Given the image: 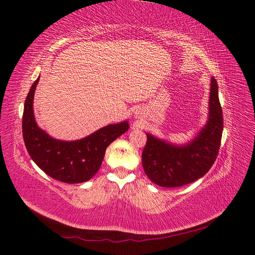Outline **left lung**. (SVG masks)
Masks as SVG:
<instances>
[{"instance_id":"left-lung-1","label":"left lung","mask_w":255,"mask_h":255,"mask_svg":"<svg viewBox=\"0 0 255 255\" xmlns=\"http://www.w3.org/2000/svg\"><path fill=\"white\" fill-rule=\"evenodd\" d=\"M210 117L205 128L190 143L176 146L146 134L142 167L149 179L161 187H179L202 177L217 158L223 129L218 85L211 82Z\"/></svg>"}]
</instances>
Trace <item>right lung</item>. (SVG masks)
Returning a JSON list of instances; mask_svg holds the SVG:
<instances>
[{
	"label": "right lung",
	"mask_w": 255,
	"mask_h": 255,
	"mask_svg": "<svg viewBox=\"0 0 255 255\" xmlns=\"http://www.w3.org/2000/svg\"><path fill=\"white\" fill-rule=\"evenodd\" d=\"M39 78L30 87L23 111L22 133L26 150L36 165L54 180L68 184L86 182L101 167L107 146L128 129V123L110 125L76 141L53 139L38 128L34 118L33 99Z\"/></svg>",
	"instance_id": "add662e5"
}]
</instances>
